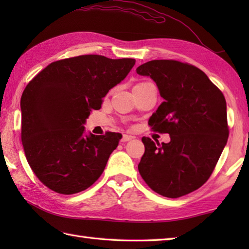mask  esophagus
I'll return each instance as SVG.
<instances>
[{
	"instance_id": "obj_1",
	"label": "esophagus",
	"mask_w": 249,
	"mask_h": 249,
	"mask_svg": "<svg viewBox=\"0 0 249 249\" xmlns=\"http://www.w3.org/2000/svg\"><path fill=\"white\" fill-rule=\"evenodd\" d=\"M131 139H134V136H129V135H123V137H122L121 141H122V142H127V141H129V140H131Z\"/></svg>"
}]
</instances>
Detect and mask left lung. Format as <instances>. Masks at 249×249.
Wrapping results in <instances>:
<instances>
[{"label":"left lung","instance_id":"left-lung-1","mask_svg":"<svg viewBox=\"0 0 249 249\" xmlns=\"http://www.w3.org/2000/svg\"><path fill=\"white\" fill-rule=\"evenodd\" d=\"M136 71L150 77L163 99L149 125L170 136L161 144L142 138L139 172L155 193L182 197L208 181L227 144L226 99L202 71L186 63L154 60Z\"/></svg>","mask_w":249,"mask_h":249}]
</instances>
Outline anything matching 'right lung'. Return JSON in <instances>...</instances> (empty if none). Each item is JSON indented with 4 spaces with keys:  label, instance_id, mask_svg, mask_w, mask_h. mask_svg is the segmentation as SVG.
Here are the masks:
<instances>
[{
    "label": "right lung",
    "instance_id": "add662e5",
    "mask_svg": "<svg viewBox=\"0 0 249 249\" xmlns=\"http://www.w3.org/2000/svg\"><path fill=\"white\" fill-rule=\"evenodd\" d=\"M135 63L96 54L71 57L51 63L26 86L21 140L31 169L47 187L72 195L102 176L122 135L87 134L84 124Z\"/></svg>",
    "mask_w": 249,
    "mask_h": 249
}]
</instances>
